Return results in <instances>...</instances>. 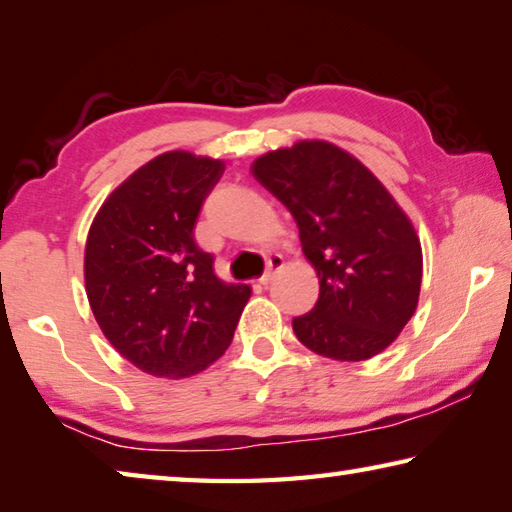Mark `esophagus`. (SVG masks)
Wrapping results in <instances>:
<instances>
[{"mask_svg": "<svg viewBox=\"0 0 512 512\" xmlns=\"http://www.w3.org/2000/svg\"><path fill=\"white\" fill-rule=\"evenodd\" d=\"M282 268H284V257L282 255H271L266 259V271H264L262 277H259V282L268 284L275 277V273H280Z\"/></svg>", "mask_w": 512, "mask_h": 512, "instance_id": "obj_1", "label": "esophagus"}]
</instances>
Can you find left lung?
Instances as JSON below:
<instances>
[{
    "instance_id": "1",
    "label": "left lung",
    "mask_w": 512,
    "mask_h": 512,
    "mask_svg": "<svg viewBox=\"0 0 512 512\" xmlns=\"http://www.w3.org/2000/svg\"><path fill=\"white\" fill-rule=\"evenodd\" d=\"M250 171L296 219L320 282L314 309L293 318L298 341L336 361L384 352L415 314L422 284L420 239L393 194L325 140L268 151Z\"/></svg>"
}]
</instances>
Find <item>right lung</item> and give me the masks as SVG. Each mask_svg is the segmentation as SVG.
<instances>
[{
  "mask_svg": "<svg viewBox=\"0 0 512 512\" xmlns=\"http://www.w3.org/2000/svg\"><path fill=\"white\" fill-rule=\"evenodd\" d=\"M225 164L167 151L112 192L85 241V293L101 332L146 375L203 372L232 343L248 284L216 277L194 225Z\"/></svg>",
  "mask_w": 512,
  "mask_h": 512,
  "instance_id": "1",
  "label": "right lung"
}]
</instances>
